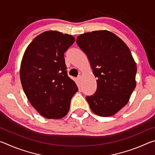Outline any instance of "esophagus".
Wrapping results in <instances>:
<instances>
[{"label": "esophagus", "instance_id": "esophagus-1", "mask_svg": "<svg viewBox=\"0 0 155 155\" xmlns=\"http://www.w3.org/2000/svg\"><path fill=\"white\" fill-rule=\"evenodd\" d=\"M81 78H82V77H81V75H79V76H78V77H77V81H78V83H80V82H81Z\"/></svg>", "mask_w": 155, "mask_h": 155}]
</instances>
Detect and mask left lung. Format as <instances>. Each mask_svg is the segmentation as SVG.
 I'll list each match as a JSON object with an SVG mask.
<instances>
[{"mask_svg":"<svg viewBox=\"0 0 155 155\" xmlns=\"http://www.w3.org/2000/svg\"><path fill=\"white\" fill-rule=\"evenodd\" d=\"M77 43L98 78L96 91L86 97L90 109L100 116L114 115L128 103L136 87L137 65L130 51L119 37L106 30L81 34Z\"/></svg>","mask_w":155,"mask_h":155,"instance_id":"obj_1","label":"left lung"}]
</instances>
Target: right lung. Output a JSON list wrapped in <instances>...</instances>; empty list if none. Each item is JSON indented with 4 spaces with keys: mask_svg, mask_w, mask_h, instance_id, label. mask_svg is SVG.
<instances>
[{
    "mask_svg": "<svg viewBox=\"0 0 155 155\" xmlns=\"http://www.w3.org/2000/svg\"><path fill=\"white\" fill-rule=\"evenodd\" d=\"M75 41L72 35L45 31L28 46L20 65L21 83L28 101L48 119H61L69 111L78 91L67 74L64 53Z\"/></svg>",
    "mask_w": 155,
    "mask_h": 155,
    "instance_id": "obj_1",
    "label": "right lung"
}]
</instances>
